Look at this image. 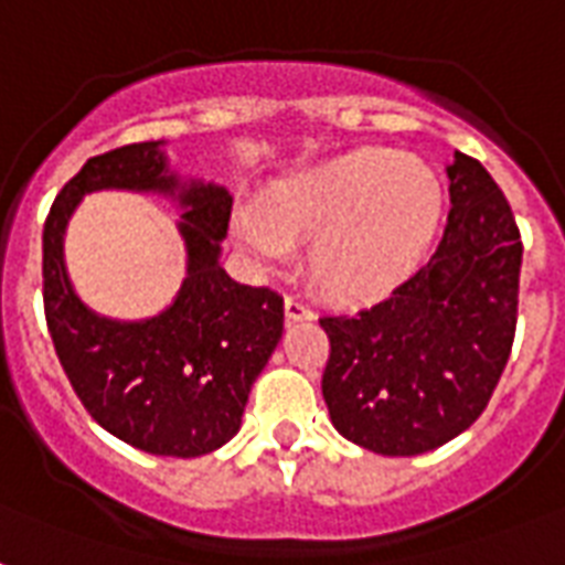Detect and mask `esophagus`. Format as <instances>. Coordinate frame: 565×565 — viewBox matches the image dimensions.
I'll return each instance as SVG.
<instances>
[{"label":"esophagus","mask_w":565,"mask_h":565,"mask_svg":"<svg viewBox=\"0 0 565 565\" xmlns=\"http://www.w3.org/2000/svg\"><path fill=\"white\" fill-rule=\"evenodd\" d=\"M284 313H287V322H308V319H313L310 305L305 299H299V296H287L284 299Z\"/></svg>","instance_id":"34e87169"}]
</instances>
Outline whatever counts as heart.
<instances>
[{
  "mask_svg": "<svg viewBox=\"0 0 565 565\" xmlns=\"http://www.w3.org/2000/svg\"><path fill=\"white\" fill-rule=\"evenodd\" d=\"M443 204L430 167L393 149H361L284 181L266 207H239L234 234L264 266L287 264L292 239L313 237V278L334 296L366 299L393 290L425 260Z\"/></svg>",
  "mask_w": 565,
  "mask_h": 565,
  "instance_id": "obj_1",
  "label": "heart"
}]
</instances>
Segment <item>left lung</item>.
Instances as JSON below:
<instances>
[{
	"mask_svg": "<svg viewBox=\"0 0 565 565\" xmlns=\"http://www.w3.org/2000/svg\"><path fill=\"white\" fill-rule=\"evenodd\" d=\"M446 234L386 299L319 319L331 340L322 395L334 428L411 457L463 434L490 402L516 334L522 239L508 199L463 152L446 167Z\"/></svg>",
	"mask_w": 565,
	"mask_h": 565,
	"instance_id": "left-lung-1",
	"label": "left lung"
}]
</instances>
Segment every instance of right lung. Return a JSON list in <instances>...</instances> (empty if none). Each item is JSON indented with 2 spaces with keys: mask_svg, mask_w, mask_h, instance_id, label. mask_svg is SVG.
Wrapping results in <instances>:
<instances>
[{
  "mask_svg": "<svg viewBox=\"0 0 565 565\" xmlns=\"http://www.w3.org/2000/svg\"><path fill=\"white\" fill-rule=\"evenodd\" d=\"M99 189L167 194L180 204L189 275L154 318H102L68 281L65 225L83 195ZM228 220V190L181 179L163 140H149L90 158L57 193L43 225V308L57 361L93 419L146 455L202 457L225 446L281 340V296L222 269Z\"/></svg>",
  "mask_w": 565,
  "mask_h": 565,
  "instance_id": "obj_1",
  "label": "right lung"
}]
</instances>
